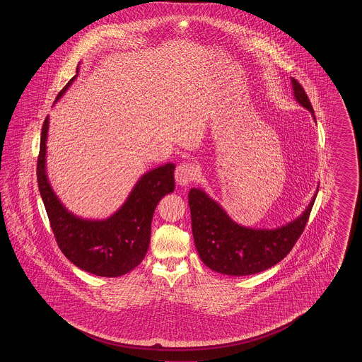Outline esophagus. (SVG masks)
I'll use <instances>...</instances> for the list:
<instances>
[{"label": "esophagus", "instance_id": "esophagus-1", "mask_svg": "<svg viewBox=\"0 0 362 362\" xmlns=\"http://www.w3.org/2000/svg\"><path fill=\"white\" fill-rule=\"evenodd\" d=\"M197 167L191 163H183L176 167L175 179L179 186H187L197 176Z\"/></svg>", "mask_w": 362, "mask_h": 362}]
</instances>
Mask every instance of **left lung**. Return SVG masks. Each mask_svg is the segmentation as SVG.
<instances>
[{
	"instance_id": "8db88e82",
	"label": "left lung",
	"mask_w": 362,
	"mask_h": 362,
	"mask_svg": "<svg viewBox=\"0 0 362 362\" xmlns=\"http://www.w3.org/2000/svg\"><path fill=\"white\" fill-rule=\"evenodd\" d=\"M292 84L296 100L313 115L304 88L294 78ZM316 194L305 211L292 223L276 229H252L232 221L205 191L189 189L192 236L199 258L209 269L226 276H251L273 267L291 252L304 232Z\"/></svg>"
}]
</instances>
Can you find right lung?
Instances as JSON below:
<instances>
[{
	"mask_svg": "<svg viewBox=\"0 0 362 362\" xmlns=\"http://www.w3.org/2000/svg\"><path fill=\"white\" fill-rule=\"evenodd\" d=\"M76 76L58 93H65ZM49 117L43 122L37 156V186L59 250L73 264L90 274L119 276L145 258L151 243V224L158 201L175 189V164L168 163L145 173L123 206L102 221L73 216L54 194L46 175V141Z\"/></svg>",
	"mask_w": 362,
	"mask_h": 362,
	"instance_id": "add662e5",
	"label": "right lung"
}]
</instances>
